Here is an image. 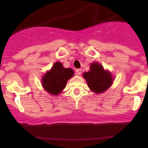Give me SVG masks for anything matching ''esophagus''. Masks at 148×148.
Here are the masks:
<instances>
[{
    "label": "esophagus",
    "mask_w": 148,
    "mask_h": 148,
    "mask_svg": "<svg viewBox=\"0 0 148 148\" xmlns=\"http://www.w3.org/2000/svg\"><path fill=\"white\" fill-rule=\"evenodd\" d=\"M82 69H78L76 70V74H77V75H80V74H82Z\"/></svg>",
    "instance_id": "obj_1"
}]
</instances>
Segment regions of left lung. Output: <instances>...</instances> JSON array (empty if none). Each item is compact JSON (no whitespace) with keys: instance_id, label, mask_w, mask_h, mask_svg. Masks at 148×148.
<instances>
[{"instance_id":"1","label":"left lung","mask_w":148,"mask_h":148,"mask_svg":"<svg viewBox=\"0 0 148 148\" xmlns=\"http://www.w3.org/2000/svg\"><path fill=\"white\" fill-rule=\"evenodd\" d=\"M88 86L92 92L101 94L107 90L112 84L113 77L108 70H104L99 63L95 62L90 66V70L83 74Z\"/></svg>"}]
</instances>
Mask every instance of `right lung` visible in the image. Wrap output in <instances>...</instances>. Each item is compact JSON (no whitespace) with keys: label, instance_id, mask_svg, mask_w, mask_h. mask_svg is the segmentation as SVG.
<instances>
[{"label":"right lung","instance_id":"right-lung-1","mask_svg":"<svg viewBox=\"0 0 148 148\" xmlns=\"http://www.w3.org/2000/svg\"><path fill=\"white\" fill-rule=\"evenodd\" d=\"M74 74L71 69L64 68L61 62H56L44 74L41 84L46 92L52 95H58L64 89L67 81Z\"/></svg>","mask_w":148,"mask_h":148}]
</instances>
